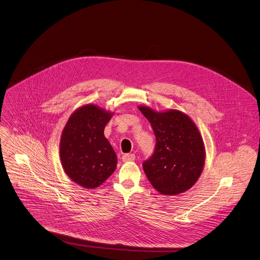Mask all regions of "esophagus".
I'll return each instance as SVG.
<instances>
[{"label":"esophagus","instance_id":"esophagus-1","mask_svg":"<svg viewBox=\"0 0 260 260\" xmlns=\"http://www.w3.org/2000/svg\"><path fill=\"white\" fill-rule=\"evenodd\" d=\"M136 155L134 153H125L122 155V160L123 161H133L135 160Z\"/></svg>","mask_w":260,"mask_h":260}]
</instances>
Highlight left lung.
Returning <instances> with one entry per match:
<instances>
[{"label": "left lung", "instance_id": "8db88e82", "mask_svg": "<svg viewBox=\"0 0 260 260\" xmlns=\"http://www.w3.org/2000/svg\"><path fill=\"white\" fill-rule=\"evenodd\" d=\"M139 110L150 122L156 141L152 155L143 161L148 180L164 195L187 191L204 166V145L197 126L177 110L165 113L147 107Z\"/></svg>", "mask_w": 260, "mask_h": 260}]
</instances>
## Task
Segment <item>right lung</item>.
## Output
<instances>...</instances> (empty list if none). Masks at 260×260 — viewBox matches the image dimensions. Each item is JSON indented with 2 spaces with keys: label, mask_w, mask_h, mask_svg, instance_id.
<instances>
[{
  "label": "right lung",
  "mask_w": 260,
  "mask_h": 260,
  "mask_svg": "<svg viewBox=\"0 0 260 260\" xmlns=\"http://www.w3.org/2000/svg\"><path fill=\"white\" fill-rule=\"evenodd\" d=\"M111 117L99 107L87 105L70 116L63 129L62 166L70 179L86 188L98 187L116 169V153L104 135Z\"/></svg>",
  "instance_id": "1"
}]
</instances>
